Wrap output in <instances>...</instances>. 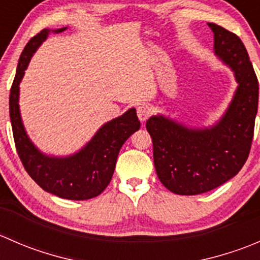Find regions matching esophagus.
<instances>
[{
	"mask_svg": "<svg viewBox=\"0 0 260 260\" xmlns=\"http://www.w3.org/2000/svg\"><path fill=\"white\" fill-rule=\"evenodd\" d=\"M137 115L141 122H145V120L148 119L149 115H151V108L148 106H146V104H142V106H140L137 108Z\"/></svg>",
	"mask_w": 260,
	"mask_h": 260,
	"instance_id": "esophagus-1",
	"label": "esophagus"
}]
</instances>
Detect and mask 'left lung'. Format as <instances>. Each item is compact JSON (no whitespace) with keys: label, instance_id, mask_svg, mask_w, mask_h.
Listing matches in <instances>:
<instances>
[{"label":"left lung","instance_id":"8db88e82","mask_svg":"<svg viewBox=\"0 0 260 260\" xmlns=\"http://www.w3.org/2000/svg\"><path fill=\"white\" fill-rule=\"evenodd\" d=\"M214 52L234 73L238 88L215 124L191 128L162 114L146 123L153 143L157 176L177 195H199L219 187L242 170L253 141L259 84L245 46L235 34L209 22Z\"/></svg>","mask_w":260,"mask_h":260}]
</instances>
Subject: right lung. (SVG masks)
I'll list each match as a JSON object with an SVG mask.
<instances>
[{
	"label": "right lung",
	"instance_id": "add662e5",
	"mask_svg": "<svg viewBox=\"0 0 260 260\" xmlns=\"http://www.w3.org/2000/svg\"><path fill=\"white\" fill-rule=\"evenodd\" d=\"M67 28H44L25 46L10 91V118L17 153L31 179L43 190L61 199L88 200L101 195L111 182L123 143L140 129L141 123L136 109H128L120 117L104 123L83 148L64 157L43 153L31 142L23 127L18 106L20 83L34 52L46 40L49 34H59Z\"/></svg>",
	"mask_w": 260,
	"mask_h": 260
}]
</instances>
